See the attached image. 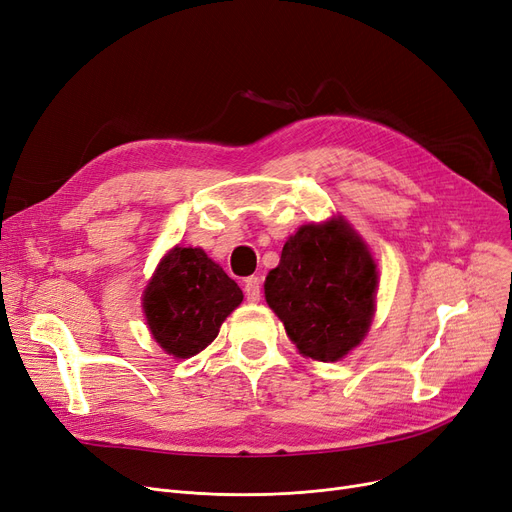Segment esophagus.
Masks as SVG:
<instances>
[{
	"label": "esophagus",
	"mask_w": 512,
	"mask_h": 512,
	"mask_svg": "<svg viewBox=\"0 0 512 512\" xmlns=\"http://www.w3.org/2000/svg\"><path fill=\"white\" fill-rule=\"evenodd\" d=\"M243 291H246L248 302H252V304L260 302V279L258 277H248L246 283H243Z\"/></svg>",
	"instance_id": "34e87169"
}]
</instances>
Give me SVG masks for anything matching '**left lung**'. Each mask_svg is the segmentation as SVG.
<instances>
[{
  "mask_svg": "<svg viewBox=\"0 0 512 512\" xmlns=\"http://www.w3.org/2000/svg\"><path fill=\"white\" fill-rule=\"evenodd\" d=\"M377 264L367 243L342 216L302 225L266 275L264 298L300 354L335 362L369 333Z\"/></svg>",
  "mask_w": 512,
  "mask_h": 512,
  "instance_id": "8db88e82",
  "label": "left lung"
}]
</instances>
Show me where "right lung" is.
<instances>
[{
  "mask_svg": "<svg viewBox=\"0 0 512 512\" xmlns=\"http://www.w3.org/2000/svg\"><path fill=\"white\" fill-rule=\"evenodd\" d=\"M239 285L202 248H173L143 291V314L158 346L191 358L214 342L241 304Z\"/></svg>",
  "mask_w": 512,
  "mask_h": 512,
  "instance_id": "obj_1",
  "label": "right lung"
}]
</instances>
